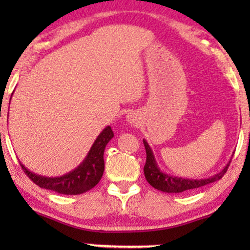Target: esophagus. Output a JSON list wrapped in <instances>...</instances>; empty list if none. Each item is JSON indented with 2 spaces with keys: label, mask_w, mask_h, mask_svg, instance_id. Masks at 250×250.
<instances>
[{
  "label": "esophagus",
  "mask_w": 250,
  "mask_h": 250,
  "mask_svg": "<svg viewBox=\"0 0 250 250\" xmlns=\"http://www.w3.org/2000/svg\"><path fill=\"white\" fill-rule=\"evenodd\" d=\"M128 117V122H130V123H135V120H136V119H135V116L134 115H131V114H130V115H128L127 116Z\"/></svg>",
  "instance_id": "obj_1"
}]
</instances>
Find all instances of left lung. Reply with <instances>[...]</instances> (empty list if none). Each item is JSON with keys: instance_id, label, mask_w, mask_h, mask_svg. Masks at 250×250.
Returning <instances> with one entry per match:
<instances>
[{"instance_id": "left-lung-1", "label": "left lung", "mask_w": 250, "mask_h": 250, "mask_svg": "<svg viewBox=\"0 0 250 250\" xmlns=\"http://www.w3.org/2000/svg\"><path fill=\"white\" fill-rule=\"evenodd\" d=\"M143 145H145L146 153H147V160H146L145 168H143L146 180L148 181L151 187L157 190L165 191V193H182V191L197 189L209 185V183H213L215 181H219L226 174L227 169L230 165V161H229L220 173L207 177V179H186V177L174 176V175L165 173L160 169L153 150L146 140H143Z\"/></svg>"}]
</instances>
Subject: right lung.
I'll use <instances>...</instances> for the list:
<instances>
[{"instance_id": "obj_1", "label": "right lung", "mask_w": 250, "mask_h": 250, "mask_svg": "<svg viewBox=\"0 0 250 250\" xmlns=\"http://www.w3.org/2000/svg\"><path fill=\"white\" fill-rule=\"evenodd\" d=\"M114 137L110 125L105 127L94 141L87 156L75 169L62 176L49 177L33 173L25 166L21 165L27 176L35 185L43 189L53 190L55 193L64 195H79L94 188L101 180L104 171V154L105 146Z\"/></svg>"}]
</instances>
